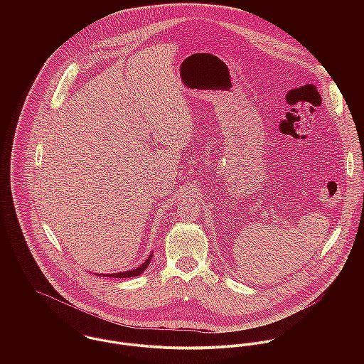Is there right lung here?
Segmentation results:
<instances>
[{
    "label": "right lung",
    "instance_id": "obj_1",
    "mask_svg": "<svg viewBox=\"0 0 364 364\" xmlns=\"http://www.w3.org/2000/svg\"><path fill=\"white\" fill-rule=\"evenodd\" d=\"M153 258V254L149 257V259L146 260L140 267H137V269H134V270H127V272H122V273H110V274H104L106 277H134V276H139V274H141L144 270H146V267L150 264V260Z\"/></svg>",
    "mask_w": 364,
    "mask_h": 364
}]
</instances>
